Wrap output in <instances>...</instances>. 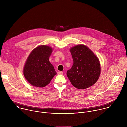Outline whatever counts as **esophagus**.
Returning a JSON list of instances; mask_svg holds the SVG:
<instances>
[{
  "label": "esophagus",
  "instance_id": "1",
  "mask_svg": "<svg viewBox=\"0 0 127 127\" xmlns=\"http://www.w3.org/2000/svg\"><path fill=\"white\" fill-rule=\"evenodd\" d=\"M58 74L59 75H63V72L62 71H59L58 72Z\"/></svg>",
  "mask_w": 127,
  "mask_h": 127
}]
</instances>
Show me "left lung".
<instances>
[{"label": "left lung", "instance_id": "1", "mask_svg": "<svg viewBox=\"0 0 127 127\" xmlns=\"http://www.w3.org/2000/svg\"><path fill=\"white\" fill-rule=\"evenodd\" d=\"M73 60L72 67L66 75L73 86L78 89H86L93 85L98 80L101 67L98 57L83 44L70 48Z\"/></svg>", "mask_w": 127, "mask_h": 127}]
</instances>
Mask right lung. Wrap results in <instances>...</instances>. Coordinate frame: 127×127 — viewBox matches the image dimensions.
Here are the masks:
<instances>
[{"label": "right lung", "instance_id": "add662e5", "mask_svg": "<svg viewBox=\"0 0 127 127\" xmlns=\"http://www.w3.org/2000/svg\"><path fill=\"white\" fill-rule=\"evenodd\" d=\"M52 51L50 46L40 45L34 49L27 58L23 75L33 86L44 87L57 74L53 65L49 61Z\"/></svg>", "mask_w": 127, "mask_h": 127}]
</instances>
